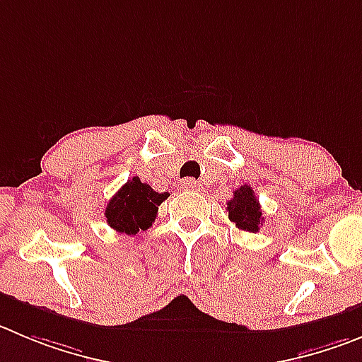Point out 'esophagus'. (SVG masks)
I'll list each match as a JSON object with an SVG mask.
<instances>
[{
    "instance_id": "1",
    "label": "esophagus",
    "mask_w": 362,
    "mask_h": 362,
    "mask_svg": "<svg viewBox=\"0 0 362 362\" xmlns=\"http://www.w3.org/2000/svg\"><path fill=\"white\" fill-rule=\"evenodd\" d=\"M180 185H182V187H184V189H191V191H192V189H197V187H198V182H197V180H192V178H185V180L180 182Z\"/></svg>"
}]
</instances>
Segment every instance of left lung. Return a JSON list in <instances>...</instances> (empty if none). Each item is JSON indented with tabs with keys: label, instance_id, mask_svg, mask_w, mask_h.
<instances>
[{
	"label": "left lung",
	"instance_id": "left-lung-1",
	"mask_svg": "<svg viewBox=\"0 0 362 362\" xmlns=\"http://www.w3.org/2000/svg\"><path fill=\"white\" fill-rule=\"evenodd\" d=\"M227 211L230 221L235 223L239 230L255 234L264 221L257 197H255L253 189L246 184L234 191V197L227 202Z\"/></svg>",
	"mask_w": 362,
	"mask_h": 362
}]
</instances>
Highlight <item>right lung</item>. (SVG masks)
<instances>
[{"mask_svg": "<svg viewBox=\"0 0 362 362\" xmlns=\"http://www.w3.org/2000/svg\"><path fill=\"white\" fill-rule=\"evenodd\" d=\"M170 197L168 192H157L139 177L128 180L114 194L105 209V218L109 227L124 234H137L146 230L157 218L158 205Z\"/></svg>", "mask_w": 362, "mask_h": 362, "instance_id": "obj_1", "label": "right lung"}]
</instances>
